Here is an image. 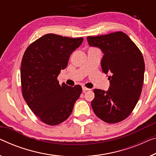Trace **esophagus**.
<instances>
[{"instance_id":"1","label":"esophagus","mask_w":156,"mask_h":156,"mask_svg":"<svg viewBox=\"0 0 156 156\" xmlns=\"http://www.w3.org/2000/svg\"><path fill=\"white\" fill-rule=\"evenodd\" d=\"M82 90H83V92H85V91H89V90H91V89H89V88L85 87H82Z\"/></svg>"}]
</instances>
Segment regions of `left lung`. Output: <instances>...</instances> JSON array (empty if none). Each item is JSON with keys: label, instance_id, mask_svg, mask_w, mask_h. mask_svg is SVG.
Returning <instances> with one entry per match:
<instances>
[{"label": "left lung", "instance_id": "1", "mask_svg": "<svg viewBox=\"0 0 156 156\" xmlns=\"http://www.w3.org/2000/svg\"><path fill=\"white\" fill-rule=\"evenodd\" d=\"M89 46L103 51V72L109 74L107 91L94 90L91 107L96 115L107 123H117L132 113L141 96L145 64L136 45L122 31L87 37Z\"/></svg>", "mask_w": 156, "mask_h": 156}]
</instances>
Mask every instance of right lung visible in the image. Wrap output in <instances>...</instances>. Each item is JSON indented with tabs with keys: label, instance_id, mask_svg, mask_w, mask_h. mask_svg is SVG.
<instances>
[{
	"label": "right lung",
	"instance_id": "1",
	"mask_svg": "<svg viewBox=\"0 0 156 156\" xmlns=\"http://www.w3.org/2000/svg\"><path fill=\"white\" fill-rule=\"evenodd\" d=\"M83 40L48 34L31 43L24 52L20 71L22 96L31 111L46 125L55 126L66 120L82 94L80 85H60L57 78Z\"/></svg>",
	"mask_w": 156,
	"mask_h": 156
}]
</instances>
